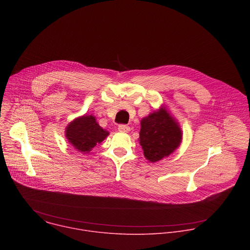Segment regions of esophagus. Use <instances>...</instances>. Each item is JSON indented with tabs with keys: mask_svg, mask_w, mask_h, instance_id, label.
Masks as SVG:
<instances>
[{
	"mask_svg": "<svg viewBox=\"0 0 250 250\" xmlns=\"http://www.w3.org/2000/svg\"><path fill=\"white\" fill-rule=\"evenodd\" d=\"M118 129H119V131H122V132H128L130 130V127L126 125H120L118 126Z\"/></svg>",
	"mask_w": 250,
	"mask_h": 250,
	"instance_id": "1",
	"label": "esophagus"
}]
</instances>
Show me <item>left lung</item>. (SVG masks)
<instances>
[{"label": "left lung", "mask_w": 250, "mask_h": 250, "mask_svg": "<svg viewBox=\"0 0 250 250\" xmlns=\"http://www.w3.org/2000/svg\"><path fill=\"white\" fill-rule=\"evenodd\" d=\"M139 145L150 162H157L169 156L182 141L179 124L169 114L165 106L154 111L140 122Z\"/></svg>", "instance_id": "obj_1"}]
</instances>
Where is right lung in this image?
Here are the masks:
<instances>
[{
    "instance_id": "obj_1",
    "label": "right lung",
    "mask_w": 250,
    "mask_h": 250,
    "mask_svg": "<svg viewBox=\"0 0 250 250\" xmlns=\"http://www.w3.org/2000/svg\"><path fill=\"white\" fill-rule=\"evenodd\" d=\"M109 135L103 129L92 115H84L71 122L65 130V136L76 150L88 153Z\"/></svg>"
}]
</instances>
